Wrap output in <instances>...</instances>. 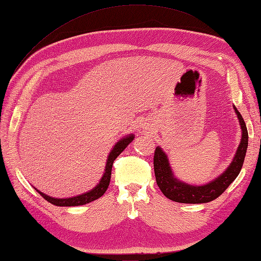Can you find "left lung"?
Masks as SVG:
<instances>
[{"mask_svg":"<svg viewBox=\"0 0 261 261\" xmlns=\"http://www.w3.org/2000/svg\"><path fill=\"white\" fill-rule=\"evenodd\" d=\"M233 111L238 117L241 129V139L236 154H234L229 166L224 170V173H221L218 177H216L215 179L205 184V185H190V184L177 178L170 167L167 154L162 147L157 146L154 155L156 182L162 193L168 199L182 202V204H206V202L219 197L237 178L241 167H243L248 148V130L245 120L236 109V106H233Z\"/></svg>","mask_w":261,"mask_h":261,"instance_id":"8db88e82","label":"left lung"}]
</instances>
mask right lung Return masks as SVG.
<instances>
[{
	"instance_id": "obj_1",
	"label": "right lung",
	"mask_w": 261,
	"mask_h": 261,
	"mask_svg": "<svg viewBox=\"0 0 261 261\" xmlns=\"http://www.w3.org/2000/svg\"><path fill=\"white\" fill-rule=\"evenodd\" d=\"M135 135L134 134H129L127 136H124L123 138H120L119 141L113 146L112 150L110 151L109 156H107L106 160V165H105V171L99 182L95 186L93 189L88 190V192L77 195L74 197H68V198H55V197H50L48 195H45L44 193L40 192L39 189H36V192H39V194L45 198L50 204H53L55 206H61V207H71V206H82V205H86L88 202L94 201L98 199L99 197L103 196L105 192L109 188L110 181H111V176H112V167H113V163L116 160L117 156H119L120 152H122L127 146H128L133 141H134Z\"/></svg>"
}]
</instances>
